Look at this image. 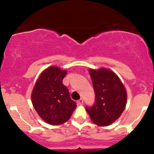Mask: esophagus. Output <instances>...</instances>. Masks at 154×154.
<instances>
[{"instance_id": "esophagus-1", "label": "esophagus", "mask_w": 154, "mask_h": 154, "mask_svg": "<svg viewBox=\"0 0 154 154\" xmlns=\"http://www.w3.org/2000/svg\"><path fill=\"white\" fill-rule=\"evenodd\" d=\"M83 100L82 98L80 99V100H78V104L79 105H82V104H83Z\"/></svg>"}]
</instances>
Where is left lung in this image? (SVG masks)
Returning <instances> with one entry per match:
<instances>
[{"label": "left lung", "instance_id": "8db88e82", "mask_svg": "<svg viewBox=\"0 0 154 154\" xmlns=\"http://www.w3.org/2000/svg\"><path fill=\"white\" fill-rule=\"evenodd\" d=\"M95 93V103L86 110L91 122L100 127L114 123L125 110L127 91L119 76L112 70L101 68L88 70Z\"/></svg>", "mask_w": 154, "mask_h": 154}]
</instances>
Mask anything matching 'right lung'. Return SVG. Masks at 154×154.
<instances>
[{
	"instance_id": "1",
	"label": "right lung",
	"mask_w": 154,
	"mask_h": 154,
	"mask_svg": "<svg viewBox=\"0 0 154 154\" xmlns=\"http://www.w3.org/2000/svg\"><path fill=\"white\" fill-rule=\"evenodd\" d=\"M66 74V70L50 66L40 74L31 93L32 106L37 114L51 125L68 122L77 107L67 87L63 84Z\"/></svg>"
}]
</instances>
